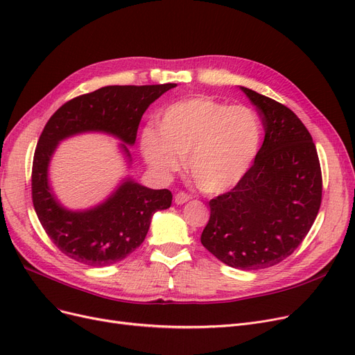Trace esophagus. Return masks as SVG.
I'll return each instance as SVG.
<instances>
[{
    "label": "esophagus",
    "mask_w": 355,
    "mask_h": 355,
    "mask_svg": "<svg viewBox=\"0 0 355 355\" xmlns=\"http://www.w3.org/2000/svg\"><path fill=\"white\" fill-rule=\"evenodd\" d=\"M191 197L187 194V193H184V191H180V193H177L175 194V197H174V202H175V205H184V203H187L189 200H190Z\"/></svg>",
    "instance_id": "obj_1"
}]
</instances>
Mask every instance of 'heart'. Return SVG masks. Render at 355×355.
<instances>
[{
    "label": "heart",
    "mask_w": 355,
    "mask_h": 355,
    "mask_svg": "<svg viewBox=\"0 0 355 355\" xmlns=\"http://www.w3.org/2000/svg\"><path fill=\"white\" fill-rule=\"evenodd\" d=\"M258 116L245 105L198 96L169 104L158 117V130L144 129L141 152L157 174L178 171L187 157L196 186L207 194L234 189L250 171L261 145Z\"/></svg>",
    "instance_id": "1"
}]
</instances>
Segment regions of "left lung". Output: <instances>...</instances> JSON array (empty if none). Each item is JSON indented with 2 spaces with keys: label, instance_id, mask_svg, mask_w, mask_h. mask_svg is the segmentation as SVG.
Segmentation results:
<instances>
[{
  "label": "left lung",
  "instance_id": "1",
  "mask_svg": "<svg viewBox=\"0 0 355 355\" xmlns=\"http://www.w3.org/2000/svg\"><path fill=\"white\" fill-rule=\"evenodd\" d=\"M263 117L266 130L250 171L211 198L202 243L239 270L282 263L309 232L322 202V173L309 130L288 107L241 87Z\"/></svg>",
  "mask_w": 355,
  "mask_h": 355
}]
</instances>
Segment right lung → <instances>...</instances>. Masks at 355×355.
<instances>
[{"label":"right lung","instance_id":"add662e5","mask_svg":"<svg viewBox=\"0 0 355 355\" xmlns=\"http://www.w3.org/2000/svg\"><path fill=\"white\" fill-rule=\"evenodd\" d=\"M177 84L109 85L65 103L46 123L35 150L32 198L51 241L67 257L89 267H107L132 254L144 241L155 211L171 206L169 190H152L123 180L98 206L73 211L60 205L49 187L48 169L60 141L85 132L109 133L126 145L136 141L148 107Z\"/></svg>","mask_w":355,"mask_h":355}]
</instances>
